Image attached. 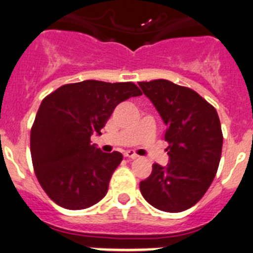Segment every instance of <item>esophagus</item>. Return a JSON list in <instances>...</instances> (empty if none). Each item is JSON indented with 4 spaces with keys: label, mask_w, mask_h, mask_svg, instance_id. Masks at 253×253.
I'll return each instance as SVG.
<instances>
[{
    "label": "esophagus",
    "mask_w": 253,
    "mask_h": 253,
    "mask_svg": "<svg viewBox=\"0 0 253 253\" xmlns=\"http://www.w3.org/2000/svg\"><path fill=\"white\" fill-rule=\"evenodd\" d=\"M124 156L127 157V159H131V160H134V159H136V157H137V155L135 154L134 151H130V150H129V151H126V152H124Z\"/></svg>",
    "instance_id": "34e87169"
}]
</instances>
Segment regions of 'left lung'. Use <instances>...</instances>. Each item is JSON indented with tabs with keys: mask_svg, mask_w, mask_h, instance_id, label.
<instances>
[{
	"mask_svg": "<svg viewBox=\"0 0 253 253\" xmlns=\"http://www.w3.org/2000/svg\"><path fill=\"white\" fill-rule=\"evenodd\" d=\"M166 124L169 161L152 165L140 192L156 209L179 212L193 207L211 187L219 167L222 132L211 103L188 87L167 80L139 82Z\"/></svg>",
	"mask_w": 253,
	"mask_h": 253,
	"instance_id": "1",
	"label": "left lung"
}]
</instances>
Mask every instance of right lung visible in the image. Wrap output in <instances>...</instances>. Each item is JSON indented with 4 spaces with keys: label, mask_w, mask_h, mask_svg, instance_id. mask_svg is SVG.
<instances>
[{
    "label": "right lung",
    "mask_w": 253,
    "mask_h": 253,
    "mask_svg": "<svg viewBox=\"0 0 253 253\" xmlns=\"http://www.w3.org/2000/svg\"><path fill=\"white\" fill-rule=\"evenodd\" d=\"M141 96L132 82L86 80L59 87L42 99L31 130V154L42 188L57 206L86 209L107 194L123 160L91 144L121 102Z\"/></svg>",
    "instance_id": "add662e5"
}]
</instances>
